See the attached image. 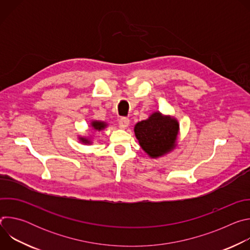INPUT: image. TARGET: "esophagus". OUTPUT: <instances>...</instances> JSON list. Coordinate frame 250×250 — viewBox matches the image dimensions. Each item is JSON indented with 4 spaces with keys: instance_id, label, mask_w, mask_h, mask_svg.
Returning <instances> with one entry per match:
<instances>
[{
    "instance_id": "esophagus-1",
    "label": "esophagus",
    "mask_w": 250,
    "mask_h": 250,
    "mask_svg": "<svg viewBox=\"0 0 250 250\" xmlns=\"http://www.w3.org/2000/svg\"><path fill=\"white\" fill-rule=\"evenodd\" d=\"M119 125L121 128H126L129 125V120L127 118H122L119 121Z\"/></svg>"
}]
</instances>
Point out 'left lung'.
<instances>
[{
  "instance_id": "left-lung-1",
  "label": "left lung",
  "mask_w": 250,
  "mask_h": 250,
  "mask_svg": "<svg viewBox=\"0 0 250 250\" xmlns=\"http://www.w3.org/2000/svg\"><path fill=\"white\" fill-rule=\"evenodd\" d=\"M179 124L170 116L153 113L147 120L137 123L134 133L139 146L151 158L160 157L176 146Z\"/></svg>"
}]
</instances>
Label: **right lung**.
I'll use <instances>...</instances> for the list:
<instances>
[{"instance_id": "right-lung-1", "label": "right lung", "mask_w": 250, "mask_h": 250, "mask_svg": "<svg viewBox=\"0 0 250 250\" xmlns=\"http://www.w3.org/2000/svg\"><path fill=\"white\" fill-rule=\"evenodd\" d=\"M91 126H92L95 130L100 131V130L104 129V128L106 126V124H105L104 122L93 121V122L91 123ZM79 139H80V141H81V142H83V144H85V145H89V144H91V140H90L89 138H86V137H79Z\"/></svg>"}]
</instances>
